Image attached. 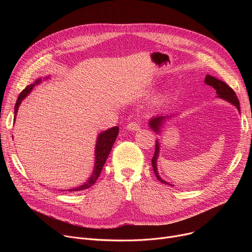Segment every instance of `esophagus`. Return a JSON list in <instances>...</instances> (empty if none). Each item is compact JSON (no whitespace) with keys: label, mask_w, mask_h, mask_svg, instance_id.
<instances>
[{"label":"esophagus","mask_w":252,"mask_h":252,"mask_svg":"<svg viewBox=\"0 0 252 252\" xmlns=\"http://www.w3.org/2000/svg\"><path fill=\"white\" fill-rule=\"evenodd\" d=\"M140 124L139 123H136V122H133V123H129V124H127V126H126V128L128 129V130H130V131H137V130H139L140 129Z\"/></svg>","instance_id":"1"}]
</instances>
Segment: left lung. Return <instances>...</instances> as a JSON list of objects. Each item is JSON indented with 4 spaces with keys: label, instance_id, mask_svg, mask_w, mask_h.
Listing matches in <instances>:
<instances>
[{
    "label": "left lung",
    "instance_id": "8db88e82",
    "mask_svg": "<svg viewBox=\"0 0 252 252\" xmlns=\"http://www.w3.org/2000/svg\"><path fill=\"white\" fill-rule=\"evenodd\" d=\"M204 83L210 87H213L217 94H218V97L219 98H221L223 100L228 101L229 103L233 104L235 107L238 109V111H239L240 113V103H239V100H238L235 92L226 84L224 82L220 81V79H218L217 77L213 76V75H209V74H206L205 76V79H204ZM175 114H170V115H165V114H161V115H157L155 117H152L150 121H149V126L155 131L156 134L159 135V133H161V127L163 126V124L168 121L169 118H173ZM159 152H160V143H159V140H156V144H155V152H154V156L152 158V166H153V170L155 173V176L156 178L158 179V181H160L161 183L163 184H167L169 185V186H173V185L169 184L168 182L164 181L161 179V177L159 176V174H158V169H157V159H158V156H159Z\"/></svg>",
    "mask_w": 252,
    "mask_h": 252
}]
</instances>
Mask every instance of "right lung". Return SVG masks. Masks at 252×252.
<instances>
[{
  "label": "right lung",
  "mask_w": 252,
  "mask_h": 252,
  "mask_svg": "<svg viewBox=\"0 0 252 252\" xmlns=\"http://www.w3.org/2000/svg\"><path fill=\"white\" fill-rule=\"evenodd\" d=\"M48 78H50V76L44 77V79H48ZM44 79H43V81H44ZM39 83H42V78H37L33 84L28 86L20 93L18 98H17L16 104H15V108H14V113H15L14 117L15 118H16V114L18 112V108H19L21 102L31 94L32 89L34 88V86L38 85ZM118 129H119L118 126H113L109 129L103 130V131H101L100 134H98L97 141H96V146H95V163H94V168H93V171H92V175L89 177V179L84 184L79 185V186H77V187L67 189L68 192L83 191L85 189H88V188L92 187L93 185L95 184V182L97 181V179L99 178V176L101 174L103 165H104L106 159H107V157H108V155H109V153L112 149L113 144H114V142L117 138ZM62 191H65V190H62Z\"/></svg>",
  "instance_id": "1"
}]
</instances>
